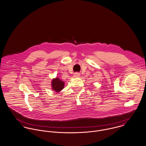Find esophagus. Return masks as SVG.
Wrapping results in <instances>:
<instances>
[{"label": "esophagus", "mask_w": 146, "mask_h": 146, "mask_svg": "<svg viewBox=\"0 0 146 146\" xmlns=\"http://www.w3.org/2000/svg\"><path fill=\"white\" fill-rule=\"evenodd\" d=\"M80 76V73L78 72H76L74 74V77H79Z\"/></svg>", "instance_id": "obj_1"}]
</instances>
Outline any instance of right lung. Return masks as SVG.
<instances>
[{
  "label": "right lung",
  "instance_id": "add662e5",
  "mask_svg": "<svg viewBox=\"0 0 146 146\" xmlns=\"http://www.w3.org/2000/svg\"><path fill=\"white\" fill-rule=\"evenodd\" d=\"M51 85L52 90L55 91V92H58L63 89L64 83L59 78H55L52 80L51 82Z\"/></svg>",
  "mask_w": 146,
  "mask_h": 146
}]
</instances>
